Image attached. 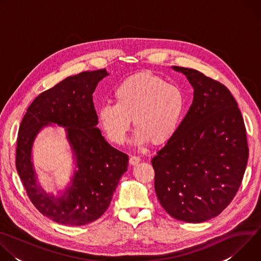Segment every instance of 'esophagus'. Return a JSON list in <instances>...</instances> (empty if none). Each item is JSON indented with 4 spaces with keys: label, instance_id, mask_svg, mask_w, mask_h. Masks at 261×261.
Listing matches in <instances>:
<instances>
[{
    "label": "esophagus",
    "instance_id": "1",
    "mask_svg": "<svg viewBox=\"0 0 261 261\" xmlns=\"http://www.w3.org/2000/svg\"><path fill=\"white\" fill-rule=\"evenodd\" d=\"M140 160H141V159H140L139 157L135 156V155H131L130 158H129V162H130V164H132V165H135V164L139 163Z\"/></svg>",
    "mask_w": 261,
    "mask_h": 261
}]
</instances>
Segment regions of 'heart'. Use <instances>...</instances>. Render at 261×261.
Masks as SVG:
<instances>
[{"instance_id":"heart-1","label":"heart","mask_w":261,"mask_h":261,"mask_svg":"<svg viewBox=\"0 0 261 261\" xmlns=\"http://www.w3.org/2000/svg\"><path fill=\"white\" fill-rule=\"evenodd\" d=\"M114 96L116 103L102 104L97 117L108 139L116 144L125 141L131 118L137 128L135 143H164L177 132L187 109L181 88L151 72L126 79Z\"/></svg>"}]
</instances>
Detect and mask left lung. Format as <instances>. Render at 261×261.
I'll list each match as a JSON object with an SVG mask.
<instances>
[{
	"label": "left lung",
	"mask_w": 261,
	"mask_h": 261,
	"mask_svg": "<svg viewBox=\"0 0 261 261\" xmlns=\"http://www.w3.org/2000/svg\"><path fill=\"white\" fill-rule=\"evenodd\" d=\"M194 88L177 132L152 159L155 191L174 219L200 223L224 211L238 193L249 147L241 110L230 91L190 68L173 66Z\"/></svg>",
	"instance_id": "8db88e82"
}]
</instances>
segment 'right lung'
Returning <instances> with one entry per match:
<instances>
[{
	"label": "right lung",
	"instance_id": "right-lung-1",
	"mask_svg": "<svg viewBox=\"0 0 261 261\" xmlns=\"http://www.w3.org/2000/svg\"><path fill=\"white\" fill-rule=\"evenodd\" d=\"M106 75V69H99L65 79L35 98L19 126L17 172L35 207L59 224L82 226L100 218L127 171L128 155L110 146L96 127L98 117L93 93ZM50 122L66 127L79 167L71 187L59 199L46 195L35 185L30 162L36 133Z\"/></svg>",
	"mask_w": 261,
	"mask_h": 261
}]
</instances>
